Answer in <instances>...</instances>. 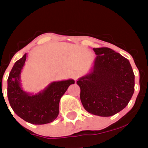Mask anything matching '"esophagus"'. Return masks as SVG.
<instances>
[{"mask_svg": "<svg viewBox=\"0 0 148 148\" xmlns=\"http://www.w3.org/2000/svg\"><path fill=\"white\" fill-rule=\"evenodd\" d=\"M79 75H80V74H79V73L78 72H74V73H73V74H72V77L74 78V79L76 80V79H78V78H79Z\"/></svg>", "mask_w": 148, "mask_h": 148, "instance_id": "1", "label": "esophagus"}]
</instances>
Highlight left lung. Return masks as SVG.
<instances>
[{
    "label": "left lung",
    "mask_w": 148,
    "mask_h": 148,
    "mask_svg": "<svg viewBox=\"0 0 148 148\" xmlns=\"http://www.w3.org/2000/svg\"><path fill=\"white\" fill-rule=\"evenodd\" d=\"M97 56L90 72L78 79L80 98L91 114L109 117L124 109L134 92L130 61L107 47L93 49Z\"/></svg>",
    "instance_id": "8db88e82"
}]
</instances>
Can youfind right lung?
Listing matches in <instances>:
<instances>
[{
    "instance_id": "add662e5",
    "label": "right lung",
    "mask_w": 148,
    "mask_h": 148,
    "mask_svg": "<svg viewBox=\"0 0 148 148\" xmlns=\"http://www.w3.org/2000/svg\"><path fill=\"white\" fill-rule=\"evenodd\" d=\"M26 53L15 62L8 79V97L14 113L25 122L33 125L50 123L59 113V102L67 88L75 81L73 79L54 81L37 94L23 91L21 74Z\"/></svg>"
}]
</instances>
